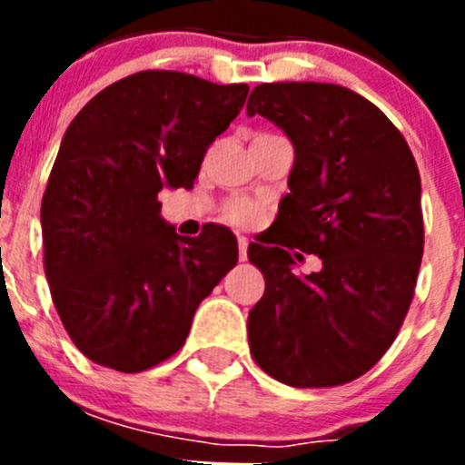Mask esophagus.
I'll use <instances>...</instances> for the list:
<instances>
[{"mask_svg":"<svg viewBox=\"0 0 465 465\" xmlns=\"http://www.w3.org/2000/svg\"><path fill=\"white\" fill-rule=\"evenodd\" d=\"M237 249H240V261H244L246 249H249V240H246V237H240V240H237Z\"/></svg>","mask_w":465,"mask_h":465,"instance_id":"34e87169","label":"esophagus"}]
</instances>
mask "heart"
<instances>
[{
	"mask_svg": "<svg viewBox=\"0 0 465 465\" xmlns=\"http://www.w3.org/2000/svg\"><path fill=\"white\" fill-rule=\"evenodd\" d=\"M262 213H265L262 204L252 203V200H235V203L225 204L221 216L225 223L235 225V228H252L262 219Z\"/></svg>",
	"mask_w": 465,
	"mask_h": 465,
	"instance_id": "1",
	"label": "heart"
}]
</instances>
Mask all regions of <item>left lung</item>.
<instances>
[{
    "mask_svg": "<svg viewBox=\"0 0 465 465\" xmlns=\"http://www.w3.org/2000/svg\"><path fill=\"white\" fill-rule=\"evenodd\" d=\"M249 116L289 134L295 163L272 232L249 244L265 293L249 312L262 371L298 389L340 386L386 354L424 253L421 179L408 142L372 102L332 84H262ZM302 252L322 270L298 275Z\"/></svg>",
    "mask_w": 465,
    "mask_h": 465,
    "instance_id": "1",
    "label": "left lung"
}]
</instances>
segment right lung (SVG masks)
Here are the masks:
<instances>
[{
	"mask_svg": "<svg viewBox=\"0 0 465 465\" xmlns=\"http://www.w3.org/2000/svg\"><path fill=\"white\" fill-rule=\"evenodd\" d=\"M249 85L146 69L97 93L64 133L41 200L44 270L72 342L142 372L183 347L197 305L235 268L223 225L179 237L163 188H193Z\"/></svg>",
	"mask_w": 465,
	"mask_h": 465,
	"instance_id": "1",
	"label": "right lung"
}]
</instances>
